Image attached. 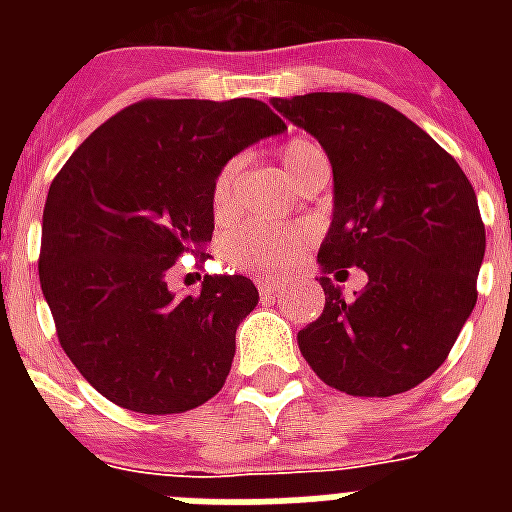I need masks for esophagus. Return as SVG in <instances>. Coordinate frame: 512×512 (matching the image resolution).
Returning a JSON list of instances; mask_svg holds the SVG:
<instances>
[{
  "instance_id": "esophagus-1",
  "label": "esophagus",
  "mask_w": 512,
  "mask_h": 512,
  "mask_svg": "<svg viewBox=\"0 0 512 512\" xmlns=\"http://www.w3.org/2000/svg\"><path fill=\"white\" fill-rule=\"evenodd\" d=\"M257 289H260V295L268 300V297H273L276 292H279V284H273V281H263V284H257Z\"/></svg>"
}]
</instances>
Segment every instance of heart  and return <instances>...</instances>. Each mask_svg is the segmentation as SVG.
<instances>
[{
    "instance_id": "obj_1",
    "label": "heart",
    "mask_w": 512,
    "mask_h": 512,
    "mask_svg": "<svg viewBox=\"0 0 512 512\" xmlns=\"http://www.w3.org/2000/svg\"><path fill=\"white\" fill-rule=\"evenodd\" d=\"M281 167L292 183H300L308 172L319 170L327 164V156L311 138H289L279 148ZM241 175V159L233 156L217 170L212 188H209V209L217 223L231 220L236 212V185ZM308 231H284L263 223H244L223 236L220 255L231 268L260 276L287 271L300 252L308 247Z\"/></svg>"
}]
</instances>
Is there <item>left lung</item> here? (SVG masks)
<instances>
[{"label": "left lung", "mask_w": 512, "mask_h": 512, "mask_svg": "<svg viewBox=\"0 0 512 512\" xmlns=\"http://www.w3.org/2000/svg\"><path fill=\"white\" fill-rule=\"evenodd\" d=\"M327 151L335 215L319 249L324 313L297 332L305 361L348 396L412 390L444 364L476 305L486 228L468 175L428 132L356 92L271 100ZM364 267L345 301L328 279Z\"/></svg>", "instance_id": "obj_1"}]
</instances>
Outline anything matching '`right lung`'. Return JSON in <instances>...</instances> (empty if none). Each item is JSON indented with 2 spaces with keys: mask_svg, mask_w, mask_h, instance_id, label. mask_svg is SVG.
Listing matches in <instances>:
<instances>
[{
  "mask_svg": "<svg viewBox=\"0 0 512 512\" xmlns=\"http://www.w3.org/2000/svg\"><path fill=\"white\" fill-rule=\"evenodd\" d=\"M284 130L263 100L146 98L60 167L44 201L39 281L60 348L100 396L177 414L220 393L255 284L212 273L199 295L175 297L167 276L183 255L209 257L217 170Z\"/></svg>",
  "mask_w": 512,
  "mask_h": 512,
  "instance_id": "add662e5",
  "label": "right lung"
}]
</instances>
